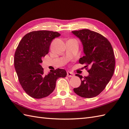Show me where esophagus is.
Returning a JSON list of instances; mask_svg holds the SVG:
<instances>
[{
	"mask_svg": "<svg viewBox=\"0 0 129 129\" xmlns=\"http://www.w3.org/2000/svg\"><path fill=\"white\" fill-rule=\"evenodd\" d=\"M74 76V75L71 73V72H69V71H68L67 72V76L69 77H73Z\"/></svg>",
	"mask_w": 129,
	"mask_h": 129,
	"instance_id": "34e87169",
	"label": "esophagus"
}]
</instances>
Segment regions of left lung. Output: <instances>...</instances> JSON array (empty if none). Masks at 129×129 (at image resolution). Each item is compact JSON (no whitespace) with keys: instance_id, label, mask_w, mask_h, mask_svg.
I'll use <instances>...</instances> for the list:
<instances>
[{"instance_id":"8db88e82","label":"left lung","mask_w":129,"mask_h":129,"mask_svg":"<svg viewBox=\"0 0 129 129\" xmlns=\"http://www.w3.org/2000/svg\"><path fill=\"white\" fill-rule=\"evenodd\" d=\"M72 32L82 42L85 55L79 62L85 64L89 73L83 77L76 74L81 83L74 91L83 98L94 97L104 90L113 75L115 60L112 46L107 38L96 32L83 29Z\"/></svg>"}]
</instances>
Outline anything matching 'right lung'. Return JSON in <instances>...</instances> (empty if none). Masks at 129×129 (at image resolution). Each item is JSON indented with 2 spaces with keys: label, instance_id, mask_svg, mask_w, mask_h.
<instances>
[{
  "label": "right lung",
  "instance_id": "right-lung-1",
  "mask_svg": "<svg viewBox=\"0 0 129 129\" xmlns=\"http://www.w3.org/2000/svg\"><path fill=\"white\" fill-rule=\"evenodd\" d=\"M60 36L51 31H32L24 36L17 47L15 69L23 89L32 98L47 97L54 90L57 79L67 76V72L61 69L45 74L40 65L42 59L49 52L52 41Z\"/></svg>",
  "mask_w": 129,
  "mask_h": 129
}]
</instances>
